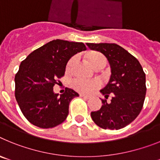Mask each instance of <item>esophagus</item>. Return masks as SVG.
<instances>
[{
	"label": "esophagus",
	"instance_id": "esophagus-1",
	"mask_svg": "<svg viewBox=\"0 0 160 160\" xmlns=\"http://www.w3.org/2000/svg\"><path fill=\"white\" fill-rule=\"evenodd\" d=\"M80 96L82 98H87V99H89V98H91V96L90 95H87V94H80Z\"/></svg>",
	"mask_w": 160,
	"mask_h": 160
}]
</instances>
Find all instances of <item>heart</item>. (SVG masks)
<instances>
[{"mask_svg": "<svg viewBox=\"0 0 160 160\" xmlns=\"http://www.w3.org/2000/svg\"><path fill=\"white\" fill-rule=\"evenodd\" d=\"M87 59L90 65L94 68L105 67L107 63V59L103 54L97 51H91L87 54ZM75 57H73L69 60L66 64V70L67 72L71 71L73 64L75 62ZM100 86L99 82L98 80H84V79H75L72 82V87L74 90L81 93H90L97 89Z\"/></svg>", "mask_w": 160, "mask_h": 160, "instance_id": "heart-1", "label": "heart"}]
</instances>
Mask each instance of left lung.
Listing matches in <instances>:
<instances>
[{
	"label": "left lung",
	"mask_w": 160,
	"mask_h": 160,
	"mask_svg": "<svg viewBox=\"0 0 160 160\" xmlns=\"http://www.w3.org/2000/svg\"><path fill=\"white\" fill-rule=\"evenodd\" d=\"M102 53L111 67L108 83L100 90L111 102L102 99L101 108L90 113L93 121L103 129L119 130L136 118L146 95V75L139 62L125 49L114 43H87Z\"/></svg>",
	"instance_id": "8db88e82"
}]
</instances>
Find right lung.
<instances>
[{
    "mask_svg": "<svg viewBox=\"0 0 160 160\" xmlns=\"http://www.w3.org/2000/svg\"><path fill=\"white\" fill-rule=\"evenodd\" d=\"M82 42L53 40L35 49L22 62L15 76V98L24 116L40 128L62 123L76 91L66 88L55 94L53 86L63 77L67 62L73 55L86 50Z\"/></svg>",
    "mask_w": 160,
    "mask_h": 160,
    "instance_id": "obj_1",
    "label": "right lung"
}]
</instances>
